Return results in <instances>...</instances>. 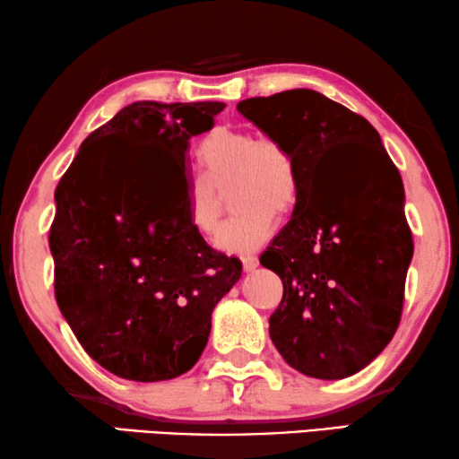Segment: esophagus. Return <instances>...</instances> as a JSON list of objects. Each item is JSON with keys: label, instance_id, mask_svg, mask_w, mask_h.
Returning a JSON list of instances; mask_svg holds the SVG:
<instances>
[{"label": "esophagus", "instance_id": "1", "mask_svg": "<svg viewBox=\"0 0 459 459\" xmlns=\"http://www.w3.org/2000/svg\"><path fill=\"white\" fill-rule=\"evenodd\" d=\"M242 262H244L246 273H252V270H256L258 266V256H254V254H246V256H242Z\"/></svg>", "mask_w": 459, "mask_h": 459}]
</instances>
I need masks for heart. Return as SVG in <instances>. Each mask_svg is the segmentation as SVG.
<instances>
[{
	"label": "heart",
	"instance_id": "heart-1",
	"mask_svg": "<svg viewBox=\"0 0 459 459\" xmlns=\"http://www.w3.org/2000/svg\"><path fill=\"white\" fill-rule=\"evenodd\" d=\"M197 159L203 177L186 186V213L203 236L213 234L220 220L221 195L239 212L223 223L217 246L228 252H250L273 230L274 213L284 215L299 197V169L290 150L270 136L215 127L201 140Z\"/></svg>",
	"mask_w": 459,
	"mask_h": 459
}]
</instances>
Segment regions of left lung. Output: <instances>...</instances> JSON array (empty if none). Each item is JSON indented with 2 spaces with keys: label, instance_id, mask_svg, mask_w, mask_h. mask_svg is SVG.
Returning a JSON list of instances; mask_svg holds the SVG:
<instances>
[{
  "label": "left lung",
  "instance_id": "left-lung-1",
  "mask_svg": "<svg viewBox=\"0 0 459 459\" xmlns=\"http://www.w3.org/2000/svg\"><path fill=\"white\" fill-rule=\"evenodd\" d=\"M238 111L299 169L290 221L260 256L284 289L270 340L305 377H351L401 321L412 234L399 169L368 119L311 89L252 97Z\"/></svg>",
  "mask_w": 459,
  "mask_h": 459
}]
</instances>
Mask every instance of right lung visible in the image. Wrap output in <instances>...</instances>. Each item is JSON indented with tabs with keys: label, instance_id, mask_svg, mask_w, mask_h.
<instances>
[{
	"label": "right lung",
	"instance_id": "obj_1",
	"mask_svg": "<svg viewBox=\"0 0 459 459\" xmlns=\"http://www.w3.org/2000/svg\"><path fill=\"white\" fill-rule=\"evenodd\" d=\"M220 101L127 105L82 142L55 191V297L79 343L119 378L159 382L197 364L242 262L186 213L189 140Z\"/></svg>",
	"mask_w": 459,
	"mask_h": 459
}]
</instances>
